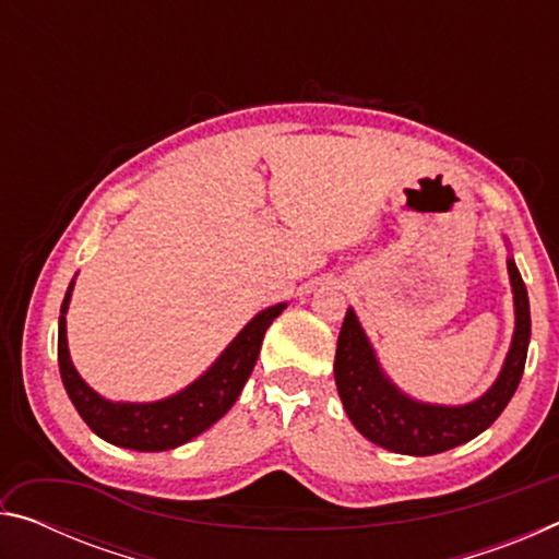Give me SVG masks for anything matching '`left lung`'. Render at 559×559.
Wrapping results in <instances>:
<instances>
[{
  "label": "left lung",
  "mask_w": 559,
  "mask_h": 559,
  "mask_svg": "<svg viewBox=\"0 0 559 559\" xmlns=\"http://www.w3.org/2000/svg\"><path fill=\"white\" fill-rule=\"evenodd\" d=\"M508 276L515 308L513 340L496 382L468 404H429L402 392L382 370L355 310L347 308L335 349V384L349 421L365 439L406 456H433L476 439L498 419L518 390L530 345L527 288L513 257H508Z\"/></svg>",
  "instance_id": "obj_1"
}]
</instances>
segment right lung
Masks as SVG:
<instances>
[{
	"instance_id": "obj_1",
	"label": "right lung",
	"mask_w": 559,
	"mask_h": 559,
	"mask_svg": "<svg viewBox=\"0 0 559 559\" xmlns=\"http://www.w3.org/2000/svg\"><path fill=\"white\" fill-rule=\"evenodd\" d=\"M73 283L66 290L59 316V370L66 394L75 412L103 441L132 451H167L200 437L231 409L241 394L246 380L257 365L259 349L269 325L276 320L288 302H276L241 328L224 353L214 359L210 370L197 377L192 384L177 394L157 402H112L100 396L73 367L66 340V313L73 293Z\"/></svg>"
}]
</instances>
